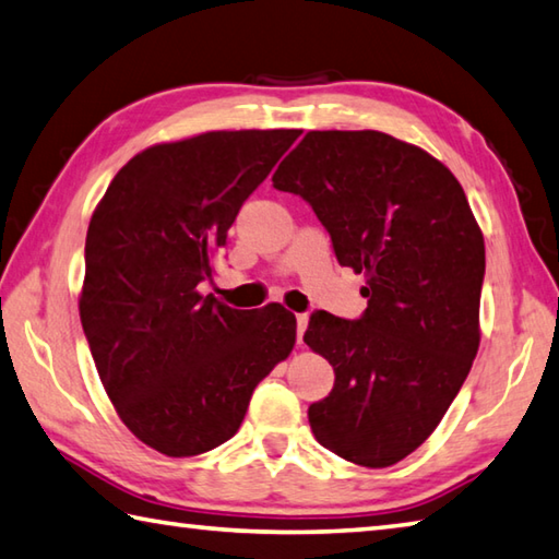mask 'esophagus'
Instances as JSON below:
<instances>
[{
	"mask_svg": "<svg viewBox=\"0 0 559 559\" xmlns=\"http://www.w3.org/2000/svg\"><path fill=\"white\" fill-rule=\"evenodd\" d=\"M307 325H309V316L307 313H299L297 316V343L299 345L304 341V331H307Z\"/></svg>",
	"mask_w": 559,
	"mask_h": 559,
	"instance_id": "1",
	"label": "esophagus"
}]
</instances>
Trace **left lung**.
Wrapping results in <instances>:
<instances>
[{
	"label": "left lung",
	"instance_id": "obj_1",
	"mask_svg": "<svg viewBox=\"0 0 559 559\" xmlns=\"http://www.w3.org/2000/svg\"><path fill=\"white\" fill-rule=\"evenodd\" d=\"M272 185L309 202L367 280L360 319L316 311L304 333L335 372L309 406L313 436L355 465H396L438 428L479 347L484 238L465 189L382 131H309Z\"/></svg>",
	"mask_w": 559,
	"mask_h": 559
}]
</instances>
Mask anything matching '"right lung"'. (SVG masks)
Returning <instances> with one entry per match:
<instances>
[{"mask_svg": "<svg viewBox=\"0 0 559 559\" xmlns=\"http://www.w3.org/2000/svg\"><path fill=\"white\" fill-rule=\"evenodd\" d=\"M297 129L209 131L126 163L84 243L80 321L116 414L167 457L202 455L243 424L252 389L287 360L297 319L214 294L218 248Z\"/></svg>", "mask_w": 559, "mask_h": 559, "instance_id": "1", "label": "right lung"}]
</instances>
